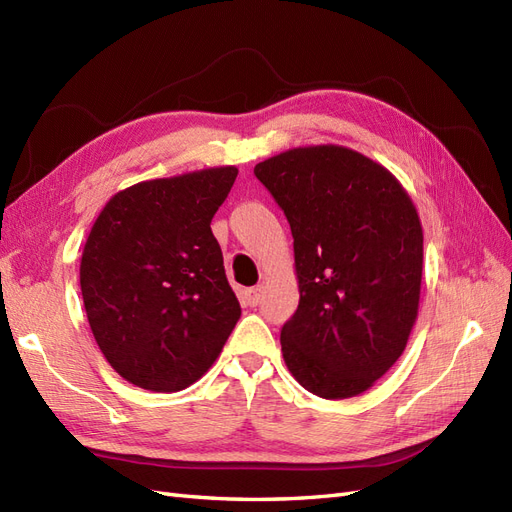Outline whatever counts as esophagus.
Instances as JSON below:
<instances>
[{
    "mask_svg": "<svg viewBox=\"0 0 512 512\" xmlns=\"http://www.w3.org/2000/svg\"><path fill=\"white\" fill-rule=\"evenodd\" d=\"M262 290H265L262 286L247 288V290H245V299H247V303H250L252 307H254V305H258V303H260V299H262Z\"/></svg>",
    "mask_w": 512,
    "mask_h": 512,
    "instance_id": "obj_1",
    "label": "esophagus"
}]
</instances>
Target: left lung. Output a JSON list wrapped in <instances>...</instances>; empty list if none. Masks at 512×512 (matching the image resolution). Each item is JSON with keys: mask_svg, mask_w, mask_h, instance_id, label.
I'll list each match as a JSON object with an SVG mask.
<instances>
[{"mask_svg": "<svg viewBox=\"0 0 512 512\" xmlns=\"http://www.w3.org/2000/svg\"><path fill=\"white\" fill-rule=\"evenodd\" d=\"M254 175L294 239L286 367L322 399L361 395L406 350L418 316L423 226L412 198L382 164L339 145L288 149Z\"/></svg>", "mask_w": 512, "mask_h": 512, "instance_id": "8db88e82", "label": "left lung"}]
</instances>
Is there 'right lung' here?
<instances>
[{
    "instance_id": "1",
    "label": "right lung",
    "mask_w": 512,
    "mask_h": 512,
    "mask_svg": "<svg viewBox=\"0 0 512 512\" xmlns=\"http://www.w3.org/2000/svg\"><path fill=\"white\" fill-rule=\"evenodd\" d=\"M237 173L141 181L91 226L81 258L89 327L117 374L145 391L175 393L205 376L241 316L211 232Z\"/></svg>"
}]
</instances>
